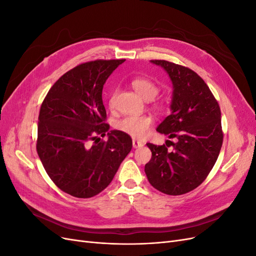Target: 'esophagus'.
<instances>
[{"label": "esophagus", "mask_w": 256, "mask_h": 256, "mask_svg": "<svg viewBox=\"0 0 256 256\" xmlns=\"http://www.w3.org/2000/svg\"><path fill=\"white\" fill-rule=\"evenodd\" d=\"M143 145H144V143L141 142V141H138V140H136V138H134V140H132L134 148H138V147H142Z\"/></svg>", "instance_id": "1"}]
</instances>
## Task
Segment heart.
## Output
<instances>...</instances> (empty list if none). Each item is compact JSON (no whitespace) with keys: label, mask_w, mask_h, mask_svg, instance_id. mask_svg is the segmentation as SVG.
<instances>
[{"label":"heart","mask_w":256,"mask_h":256,"mask_svg":"<svg viewBox=\"0 0 256 256\" xmlns=\"http://www.w3.org/2000/svg\"><path fill=\"white\" fill-rule=\"evenodd\" d=\"M131 86L140 95L144 100H152L158 95V85L150 79L146 78H136L131 81ZM113 106V99L110 102ZM152 120L150 116H127L118 120L116 124V128L122 132L126 134L136 138H142L148 132L152 126Z\"/></svg>","instance_id":"b5f03b06"}]
</instances>
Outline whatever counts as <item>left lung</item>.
I'll list each match as a JSON object with an SVG mask.
<instances>
[{
    "label": "left lung",
    "instance_id": "obj_1",
    "mask_svg": "<svg viewBox=\"0 0 256 256\" xmlns=\"http://www.w3.org/2000/svg\"><path fill=\"white\" fill-rule=\"evenodd\" d=\"M173 84L171 114L157 131L176 142L146 145L152 159L145 164L150 184L162 193L180 196L202 184L212 171L223 142L220 106L200 76L191 69L168 60H154ZM172 144L174 150L168 151Z\"/></svg>",
    "mask_w": 256,
    "mask_h": 256
}]
</instances>
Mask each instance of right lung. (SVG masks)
<instances>
[{"label":"right lung","instance_id":"obj_1","mask_svg":"<svg viewBox=\"0 0 256 256\" xmlns=\"http://www.w3.org/2000/svg\"><path fill=\"white\" fill-rule=\"evenodd\" d=\"M125 60H97L72 68L53 84L38 116L37 152L58 187L80 198L97 196L112 182L132 148L131 138L111 130L102 88ZM108 136L100 142L99 135ZM93 144H90V141Z\"/></svg>","mask_w":256,"mask_h":256}]
</instances>
